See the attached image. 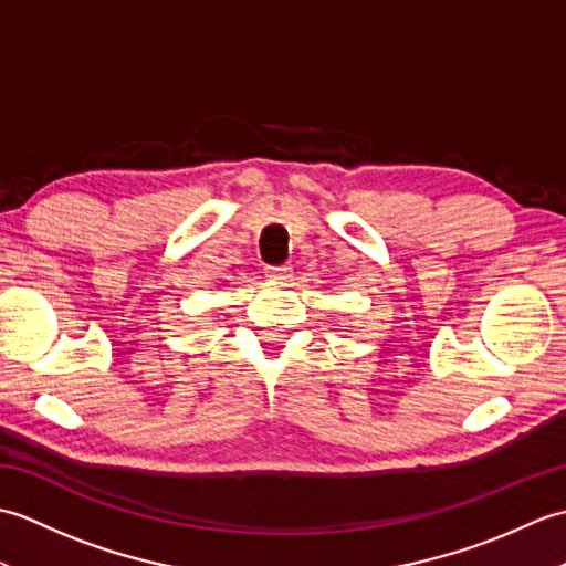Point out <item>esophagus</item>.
<instances>
[{
	"label": "esophagus",
	"mask_w": 566,
	"mask_h": 566,
	"mask_svg": "<svg viewBox=\"0 0 566 566\" xmlns=\"http://www.w3.org/2000/svg\"><path fill=\"white\" fill-rule=\"evenodd\" d=\"M268 276L272 282H286L292 276V268H286V264H282V268H270Z\"/></svg>",
	"instance_id": "esophagus-1"
}]
</instances>
